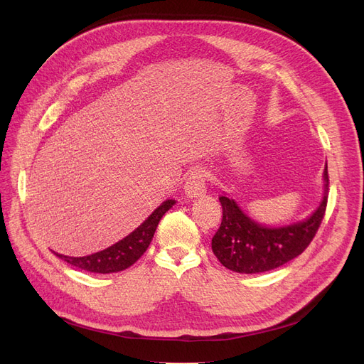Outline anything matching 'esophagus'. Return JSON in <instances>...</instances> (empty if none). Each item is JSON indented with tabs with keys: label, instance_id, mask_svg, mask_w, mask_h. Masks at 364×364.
Wrapping results in <instances>:
<instances>
[{
	"label": "esophagus",
	"instance_id": "34e87169",
	"mask_svg": "<svg viewBox=\"0 0 364 364\" xmlns=\"http://www.w3.org/2000/svg\"><path fill=\"white\" fill-rule=\"evenodd\" d=\"M184 193L190 199H198L206 195V184H205V172L196 169L190 172L186 184H184Z\"/></svg>",
	"mask_w": 364,
	"mask_h": 364
}]
</instances>
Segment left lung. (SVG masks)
<instances>
[{
  "label": "left lung",
  "mask_w": 364,
  "mask_h": 364,
  "mask_svg": "<svg viewBox=\"0 0 364 364\" xmlns=\"http://www.w3.org/2000/svg\"><path fill=\"white\" fill-rule=\"evenodd\" d=\"M328 164L323 171V198L314 213L302 221L265 225L247 215L239 203L224 193L220 196L223 221L213 237V252L225 269L255 274L277 269L304 252L310 245L328 203Z\"/></svg>",
  "instance_id": "1"
}]
</instances>
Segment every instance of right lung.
<instances>
[{"instance_id":"add662e5","label":"right lung","mask_w":364,"mask_h":364,"mask_svg":"<svg viewBox=\"0 0 364 364\" xmlns=\"http://www.w3.org/2000/svg\"><path fill=\"white\" fill-rule=\"evenodd\" d=\"M174 199H166L136 228V230L100 252H95L87 257H68L57 254L54 251L53 252L55 257H59L68 264L76 267V269H81L90 273L109 274L122 272L128 269V267H131L146 252L153 239V235L156 232V227L161 218L165 215L166 211H169V209L174 206Z\"/></svg>"}]
</instances>
